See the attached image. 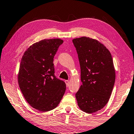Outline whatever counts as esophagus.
<instances>
[{
  "instance_id": "1",
  "label": "esophagus",
  "mask_w": 134,
  "mask_h": 134,
  "mask_svg": "<svg viewBox=\"0 0 134 134\" xmlns=\"http://www.w3.org/2000/svg\"><path fill=\"white\" fill-rule=\"evenodd\" d=\"M65 84H66V86L67 87L69 86V80H65Z\"/></svg>"
}]
</instances>
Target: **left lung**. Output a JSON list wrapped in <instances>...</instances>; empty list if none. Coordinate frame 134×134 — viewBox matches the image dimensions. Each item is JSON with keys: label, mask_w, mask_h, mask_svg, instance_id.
I'll return each mask as SVG.
<instances>
[{"label": "left lung", "mask_w": 134, "mask_h": 134, "mask_svg": "<svg viewBox=\"0 0 134 134\" xmlns=\"http://www.w3.org/2000/svg\"><path fill=\"white\" fill-rule=\"evenodd\" d=\"M78 54L82 85L76 98L80 110L96 112L109 101L115 82L113 58L108 49L97 40L87 37L73 39Z\"/></svg>", "instance_id": "left-lung-1"}]
</instances>
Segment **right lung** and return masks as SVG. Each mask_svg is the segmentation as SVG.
I'll return each instance as SVG.
<instances>
[{"instance_id": "1", "label": "right lung", "mask_w": 134, "mask_h": 134, "mask_svg": "<svg viewBox=\"0 0 134 134\" xmlns=\"http://www.w3.org/2000/svg\"><path fill=\"white\" fill-rule=\"evenodd\" d=\"M63 43L60 39L42 40L30 46L21 59L19 86L27 103L39 111L57 107L66 90L65 82L55 76L53 63Z\"/></svg>"}]
</instances>
